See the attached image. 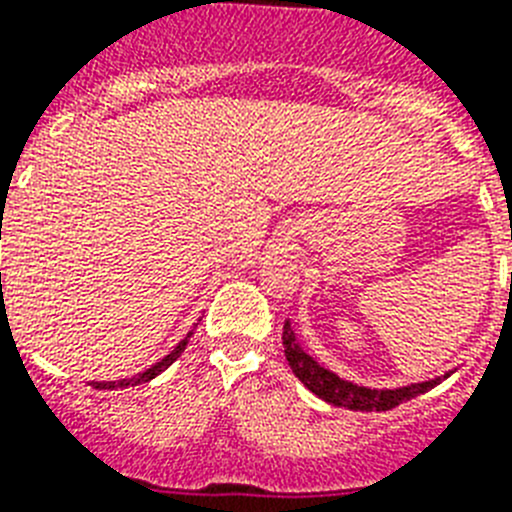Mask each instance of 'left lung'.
Instances as JSON below:
<instances>
[{
	"mask_svg": "<svg viewBox=\"0 0 512 512\" xmlns=\"http://www.w3.org/2000/svg\"><path fill=\"white\" fill-rule=\"evenodd\" d=\"M283 351H286V362H289L291 372L304 382V388L312 390L317 398L333 406H343L351 411H390L401 403L411 401L416 395L427 393L435 385H440L442 377L424 382H411L403 388H364L356 382L343 380L336 372H330L322 364H317L307 351L302 349V343L296 341V333L291 328V322H283ZM448 377V375H445Z\"/></svg>",
	"mask_w": 512,
	"mask_h": 512,
	"instance_id": "1",
	"label": "left lung"
}]
</instances>
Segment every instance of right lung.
Masks as SVG:
<instances>
[{
  "label": "right lung",
  "mask_w": 512,
  "mask_h": 512,
  "mask_svg": "<svg viewBox=\"0 0 512 512\" xmlns=\"http://www.w3.org/2000/svg\"><path fill=\"white\" fill-rule=\"evenodd\" d=\"M0 239H2V234H0ZM0 278H2V276H0ZM190 336H192V333H187V336H184V341L176 343L174 351H171V354L163 356L161 362H156L150 369H145V372H140V375L127 377V380H114V382H90V385H93V388H98V390H117V388H130V385H143V382H150V380H153V377L161 375L163 369H169L171 364H174L176 359L182 356V351L187 349V341H190Z\"/></svg>",
  "instance_id": "add662e5"
}]
</instances>
